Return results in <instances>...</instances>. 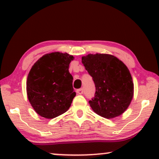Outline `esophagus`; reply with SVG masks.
I'll use <instances>...</instances> for the list:
<instances>
[{"mask_svg":"<svg viewBox=\"0 0 159 159\" xmlns=\"http://www.w3.org/2000/svg\"><path fill=\"white\" fill-rule=\"evenodd\" d=\"M77 94H79V95H82V94H83V93H84L83 89H82V88L78 89V90H77Z\"/></svg>","mask_w":159,"mask_h":159,"instance_id":"esophagus-1","label":"esophagus"}]
</instances>
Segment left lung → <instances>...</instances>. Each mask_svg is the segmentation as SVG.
<instances>
[{
    "mask_svg": "<svg viewBox=\"0 0 159 159\" xmlns=\"http://www.w3.org/2000/svg\"><path fill=\"white\" fill-rule=\"evenodd\" d=\"M82 62L95 83V97L89 101L93 111L106 119L122 114L134 95L127 66L116 56L106 53L88 54L82 56Z\"/></svg>",
    "mask_w": 159,
    "mask_h": 159,
    "instance_id": "obj_1",
    "label": "left lung"
}]
</instances>
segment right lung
Masks as SVG:
<instances>
[{
    "label": "right lung",
    "mask_w": 159,
    "mask_h": 159,
    "mask_svg": "<svg viewBox=\"0 0 159 159\" xmlns=\"http://www.w3.org/2000/svg\"><path fill=\"white\" fill-rule=\"evenodd\" d=\"M74 56L66 53L45 54L34 63L27 80V94L37 114L53 119L68 111L76 93L69 66Z\"/></svg>",
    "instance_id": "obj_1"
}]
</instances>
